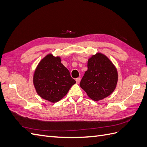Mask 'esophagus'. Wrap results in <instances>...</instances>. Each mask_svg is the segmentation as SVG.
Instances as JSON below:
<instances>
[{
  "mask_svg": "<svg viewBox=\"0 0 147 147\" xmlns=\"http://www.w3.org/2000/svg\"><path fill=\"white\" fill-rule=\"evenodd\" d=\"M75 80H76V82L77 84H78L80 83V78H77L75 79Z\"/></svg>",
  "mask_w": 147,
  "mask_h": 147,
  "instance_id": "1",
  "label": "esophagus"
}]
</instances>
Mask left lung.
I'll list each match as a JSON object with an SVG mask.
<instances>
[{
    "label": "left lung",
    "mask_w": 147,
    "mask_h": 147,
    "mask_svg": "<svg viewBox=\"0 0 147 147\" xmlns=\"http://www.w3.org/2000/svg\"><path fill=\"white\" fill-rule=\"evenodd\" d=\"M117 82L116 67L105 55L97 53L88 59V70L80 85L89 97L99 101L112 94Z\"/></svg>",
    "instance_id": "1"
}]
</instances>
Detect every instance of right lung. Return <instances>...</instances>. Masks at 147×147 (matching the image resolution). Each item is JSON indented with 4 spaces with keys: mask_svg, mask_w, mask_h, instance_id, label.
I'll return each instance as SVG.
<instances>
[{
    "mask_svg": "<svg viewBox=\"0 0 147 147\" xmlns=\"http://www.w3.org/2000/svg\"><path fill=\"white\" fill-rule=\"evenodd\" d=\"M75 83L69 70L61 63V57L52 54L47 55L40 61L33 77L37 94L53 103L63 99Z\"/></svg>",
    "mask_w": 147,
    "mask_h": 147,
    "instance_id": "right-lung-1",
    "label": "right lung"
}]
</instances>
